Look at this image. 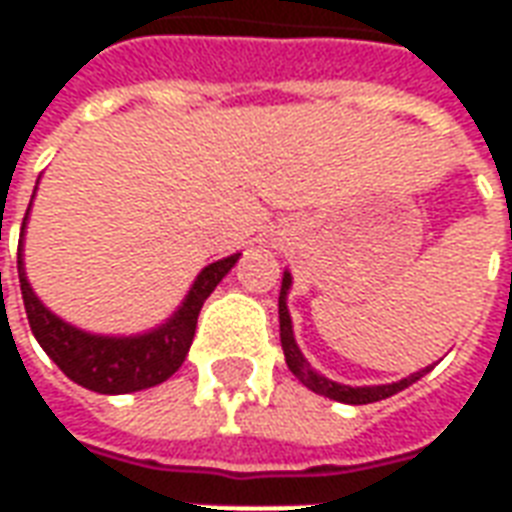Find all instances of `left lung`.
I'll return each mask as SVG.
<instances>
[{
	"mask_svg": "<svg viewBox=\"0 0 512 512\" xmlns=\"http://www.w3.org/2000/svg\"><path fill=\"white\" fill-rule=\"evenodd\" d=\"M290 274L285 271L282 277V290H279V340H282V351H285V362H288L290 373L299 378L301 384L312 389L315 395L332 397V400H340V403H351V406H365V403H376V400H384V397L397 395L400 389H406L414 381L428 373L430 367L419 370L414 376L403 378V381H395V384H381V386H345L337 384L332 378L321 376L315 373L310 367V362L304 359V354L299 351L296 345V337H293V323H290V312H288V290H290Z\"/></svg>",
	"mask_w": 512,
	"mask_h": 512,
	"instance_id": "obj_1",
	"label": "left lung"
}]
</instances>
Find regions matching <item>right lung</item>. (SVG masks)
<instances>
[{"instance_id":"obj_1","label":"right lung","mask_w":512,"mask_h":512,"mask_svg":"<svg viewBox=\"0 0 512 512\" xmlns=\"http://www.w3.org/2000/svg\"><path fill=\"white\" fill-rule=\"evenodd\" d=\"M27 216L21 224V241H18V282H21V299H24V310H27L29 329L35 334L40 348L54 359V365L60 367L65 376L84 389L101 392V395H128V392L150 389V386L167 381L189 354L202 304L241 257L230 255L202 268L178 312L153 332L134 334V337L90 334L57 318L49 307H43V301L35 296V290L29 285L27 271H24V255H21Z\"/></svg>"}]
</instances>
